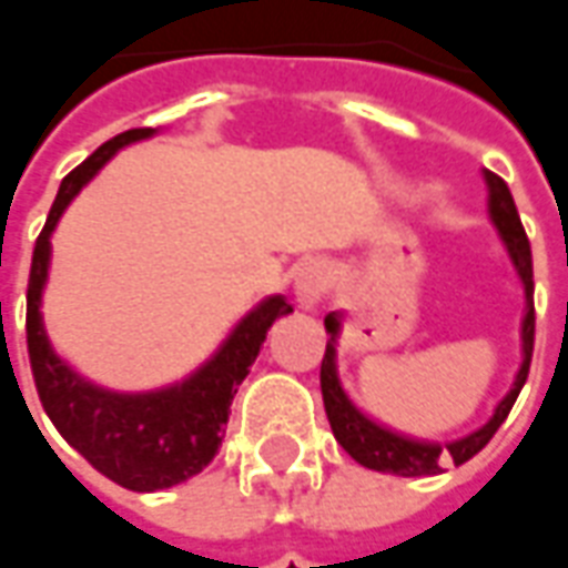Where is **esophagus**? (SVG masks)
<instances>
[{"mask_svg":"<svg viewBox=\"0 0 568 568\" xmlns=\"http://www.w3.org/2000/svg\"><path fill=\"white\" fill-rule=\"evenodd\" d=\"M329 285H333V270H329V264L326 261H307L298 270V280H295L298 304L302 307H317L326 298Z\"/></svg>","mask_w":568,"mask_h":568,"instance_id":"obj_1","label":"esophagus"}]
</instances>
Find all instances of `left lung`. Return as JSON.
I'll list each match as a JSON object with an SVG mask.
<instances>
[{
	"mask_svg": "<svg viewBox=\"0 0 568 568\" xmlns=\"http://www.w3.org/2000/svg\"><path fill=\"white\" fill-rule=\"evenodd\" d=\"M484 182L490 191V201H487V213H490V223L497 225L499 239L513 257L518 280L525 285V321H521V367H518L516 383L513 389L506 393V399L499 402L494 418L487 420L484 427H478L475 434L462 437L453 443H434V440H415V437H405L396 434L389 427H383L377 420H371L355 408V402L345 396L339 374H336V339H339V314H326V333H329V343H326V355L321 362V393H323V408H326V418L333 427V437L343 443V449L352 459L364 465V468H374V471H386V475H399V478H424V475H440L443 465L453 462L462 465L471 456H478L480 449L490 443V437L497 434V427L506 420L509 408L516 405L521 386L528 381V367H531V352H535V273H531V245H528V235L521 229L518 220L516 201L509 194V185L494 175V172H484Z\"/></svg>",
	"mask_w": 568,
	"mask_h": 568,
	"instance_id": "obj_1",
	"label": "left lung"
}]
</instances>
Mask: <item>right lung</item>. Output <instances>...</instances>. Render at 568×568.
Returning a JSON list of instances; mask_svg holds the SVG:
<instances>
[{"instance_id":"right-lung-1","label":"right lung","mask_w":568,"mask_h":568,"mask_svg":"<svg viewBox=\"0 0 568 568\" xmlns=\"http://www.w3.org/2000/svg\"><path fill=\"white\" fill-rule=\"evenodd\" d=\"M150 134L153 128H131L115 134L62 179L47 225L33 245L28 280V355L47 415L100 475L138 494L175 487L213 462L223 446L229 405L257 358L266 329L273 321L292 314V304L283 295H270L239 321L204 367H197L187 381L150 393H115L97 386L52 352L40 317V298L50 273L52 229L74 194L106 166L115 150L144 141Z\"/></svg>"}]
</instances>
